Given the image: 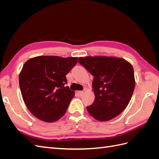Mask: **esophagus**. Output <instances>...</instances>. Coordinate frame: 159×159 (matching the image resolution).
Listing matches in <instances>:
<instances>
[{
    "instance_id": "esophagus-1",
    "label": "esophagus",
    "mask_w": 159,
    "mask_h": 159,
    "mask_svg": "<svg viewBox=\"0 0 159 159\" xmlns=\"http://www.w3.org/2000/svg\"><path fill=\"white\" fill-rule=\"evenodd\" d=\"M83 93H84V92H83L82 91H78V94L79 96H81V95H83Z\"/></svg>"
}]
</instances>
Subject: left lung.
<instances>
[{"label": "left lung", "mask_w": 159, "mask_h": 159, "mask_svg": "<svg viewBox=\"0 0 159 159\" xmlns=\"http://www.w3.org/2000/svg\"><path fill=\"white\" fill-rule=\"evenodd\" d=\"M79 63L94 78L95 101L87 107L89 113L101 121L118 116L127 107L135 86L132 65L119 57L88 56Z\"/></svg>", "instance_id": "8db88e82"}]
</instances>
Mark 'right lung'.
Here are the masks:
<instances>
[{"instance_id": "1", "label": "right lung", "mask_w": 159, "mask_h": 159, "mask_svg": "<svg viewBox=\"0 0 159 159\" xmlns=\"http://www.w3.org/2000/svg\"><path fill=\"white\" fill-rule=\"evenodd\" d=\"M78 63V57L38 56L28 60L19 75L24 102L36 117L54 122L63 117L74 91L67 84L66 75Z\"/></svg>"}]
</instances>
